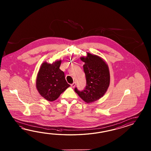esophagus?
Instances as JSON below:
<instances>
[{"mask_svg":"<svg viewBox=\"0 0 151 151\" xmlns=\"http://www.w3.org/2000/svg\"><path fill=\"white\" fill-rule=\"evenodd\" d=\"M76 82H73V83H72L71 85V87H75V86H76Z\"/></svg>","mask_w":151,"mask_h":151,"instance_id":"1","label":"esophagus"}]
</instances>
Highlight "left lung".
Instances as JSON below:
<instances>
[{
	"instance_id": "8db88e82",
	"label": "left lung",
	"mask_w": 151,
	"mask_h": 151,
	"mask_svg": "<svg viewBox=\"0 0 151 151\" xmlns=\"http://www.w3.org/2000/svg\"><path fill=\"white\" fill-rule=\"evenodd\" d=\"M85 63L83 71L85 73L86 86L83 91L75 87L74 91L87 103L99 99L106 93L109 86L110 76L109 67L101 58L87 53L86 57H81Z\"/></svg>"
}]
</instances>
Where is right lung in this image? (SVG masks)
I'll return each mask as SVG.
<instances>
[{"label": "right lung", "instance_id": "right-lung-1", "mask_svg": "<svg viewBox=\"0 0 151 151\" xmlns=\"http://www.w3.org/2000/svg\"><path fill=\"white\" fill-rule=\"evenodd\" d=\"M61 60L50 64H42L39 71L36 87L39 93L45 99L53 101L70 85L66 82L64 72L59 68Z\"/></svg>", "mask_w": 151, "mask_h": 151}]
</instances>
